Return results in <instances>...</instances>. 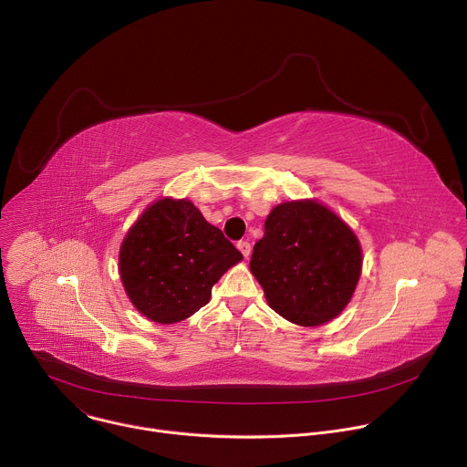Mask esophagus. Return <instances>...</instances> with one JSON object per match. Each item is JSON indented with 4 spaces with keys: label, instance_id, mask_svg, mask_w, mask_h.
<instances>
[{
    "label": "esophagus",
    "instance_id": "34e87169",
    "mask_svg": "<svg viewBox=\"0 0 467 467\" xmlns=\"http://www.w3.org/2000/svg\"><path fill=\"white\" fill-rule=\"evenodd\" d=\"M236 247L240 249V253H242L245 258L251 254V244H249L247 240H240V242L236 244Z\"/></svg>",
    "mask_w": 467,
    "mask_h": 467
}]
</instances>
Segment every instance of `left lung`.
Wrapping results in <instances>:
<instances>
[{"label":"left lung","mask_w":467,"mask_h":467,"mask_svg":"<svg viewBox=\"0 0 467 467\" xmlns=\"http://www.w3.org/2000/svg\"><path fill=\"white\" fill-rule=\"evenodd\" d=\"M251 274L285 319L316 327L349 303L362 270L355 233L316 202L277 205L254 244Z\"/></svg>","instance_id":"8db88e82"}]
</instances>
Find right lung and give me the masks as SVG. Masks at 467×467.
Returning a JSON list of instances; mask_svg holds the SVG:
<instances>
[{"mask_svg":"<svg viewBox=\"0 0 467 467\" xmlns=\"http://www.w3.org/2000/svg\"><path fill=\"white\" fill-rule=\"evenodd\" d=\"M242 253L186 199H161L119 249L125 292L146 317L177 323L211 299L213 286Z\"/></svg>","mask_w":467,"mask_h":467,"instance_id":"add662e5","label":"right lung"}]
</instances>
